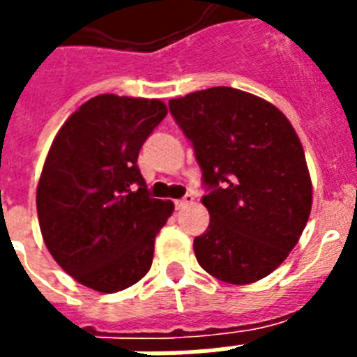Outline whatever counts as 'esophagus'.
<instances>
[{"label":"esophagus","mask_w":357,"mask_h":357,"mask_svg":"<svg viewBox=\"0 0 357 357\" xmlns=\"http://www.w3.org/2000/svg\"><path fill=\"white\" fill-rule=\"evenodd\" d=\"M192 202H195V196L185 195L181 200H176V209H183V207H187L189 204H192Z\"/></svg>","instance_id":"34e87169"}]
</instances>
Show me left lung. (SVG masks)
Here are the masks:
<instances>
[{
  "mask_svg": "<svg viewBox=\"0 0 357 357\" xmlns=\"http://www.w3.org/2000/svg\"><path fill=\"white\" fill-rule=\"evenodd\" d=\"M168 107L209 190L202 204L211 220L195 238L196 259L234 285L268 276L296 246L311 213L298 135L272 103L231 86L192 92Z\"/></svg>",
  "mask_w": 357,
  "mask_h": 357,
  "instance_id": "left-lung-1",
  "label": "left lung"
}]
</instances>
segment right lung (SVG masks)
Returning a JSON list of instances; mask_svg holds the SVG:
<instances>
[{"instance_id": "add662e5", "label": "right lung", "mask_w": 357, "mask_h": 357, "mask_svg": "<svg viewBox=\"0 0 357 357\" xmlns=\"http://www.w3.org/2000/svg\"><path fill=\"white\" fill-rule=\"evenodd\" d=\"M161 100L102 94L59 129L36 187L50 254L98 293L131 287L150 271L172 202L151 198L137 159L167 116Z\"/></svg>"}]
</instances>
